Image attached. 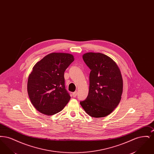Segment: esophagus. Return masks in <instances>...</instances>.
<instances>
[{
    "mask_svg": "<svg viewBox=\"0 0 154 154\" xmlns=\"http://www.w3.org/2000/svg\"><path fill=\"white\" fill-rule=\"evenodd\" d=\"M72 95H73V96L74 97H76V96L77 95V91L74 92H73V93L72 94Z\"/></svg>",
    "mask_w": 154,
    "mask_h": 154,
    "instance_id": "obj_1",
    "label": "esophagus"
}]
</instances>
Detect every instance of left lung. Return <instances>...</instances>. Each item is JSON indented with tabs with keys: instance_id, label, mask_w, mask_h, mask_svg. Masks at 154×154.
<instances>
[{
	"instance_id": "1",
	"label": "left lung",
	"mask_w": 154,
	"mask_h": 154,
	"mask_svg": "<svg viewBox=\"0 0 154 154\" xmlns=\"http://www.w3.org/2000/svg\"><path fill=\"white\" fill-rule=\"evenodd\" d=\"M91 70L87 98L81 106L91 117H104L117 107L123 91V80L117 63L102 54L87 52L82 55Z\"/></svg>"
}]
</instances>
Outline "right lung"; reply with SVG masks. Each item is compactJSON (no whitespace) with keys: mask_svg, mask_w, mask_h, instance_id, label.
Returning a JSON list of instances; mask_svg holds the SVG:
<instances>
[{"mask_svg":"<svg viewBox=\"0 0 154 154\" xmlns=\"http://www.w3.org/2000/svg\"><path fill=\"white\" fill-rule=\"evenodd\" d=\"M74 60L68 53L53 52L33 66L27 90L30 102L40 112L52 116L63 109L70 99L65 86L64 72Z\"/></svg>","mask_w":154,"mask_h":154,"instance_id":"1","label":"right lung"}]
</instances>
